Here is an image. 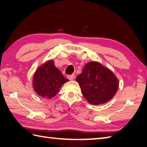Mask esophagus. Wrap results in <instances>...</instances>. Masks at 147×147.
<instances>
[{"mask_svg":"<svg viewBox=\"0 0 147 147\" xmlns=\"http://www.w3.org/2000/svg\"><path fill=\"white\" fill-rule=\"evenodd\" d=\"M75 76H74V74H69V75L67 76V78L69 80H73L74 79Z\"/></svg>","mask_w":147,"mask_h":147,"instance_id":"1","label":"esophagus"}]
</instances>
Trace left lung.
<instances>
[{"mask_svg": "<svg viewBox=\"0 0 147 147\" xmlns=\"http://www.w3.org/2000/svg\"><path fill=\"white\" fill-rule=\"evenodd\" d=\"M84 97L91 104L106 103L117 91L119 82L114 74L98 62H89L76 77Z\"/></svg>", "mask_w": 147, "mask_h": 147, "instance_id": "obj_1", "label": "left lung"}]
</instances>
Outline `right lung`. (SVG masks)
<instances>
[{"mask_svg": "<svg viewBox=\"0 0 147 147\" xmlns=\"http://www.w3.org/2000/svg\"><path fill=\"white\" fill-rule=\"evenodd\" d=\"M69 80L56 68L53 60L47 62L38 69L34 75L35 91L43 98H51L56 95L60 87Z\"/></svg>", "mask_w": 147, "mask_h": 147, "instance_id": "right-lung-1", "label": "right lung"}]
</instances>
